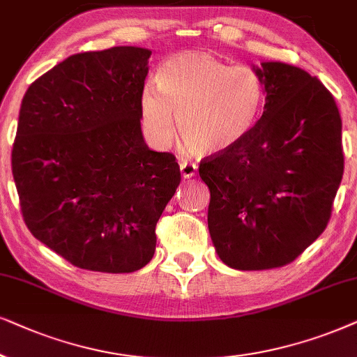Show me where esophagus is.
<instances>
[{
    "label": "esophagus",
    "instance_id": "34e87169",
    "mask_svg": "<svg viewBox=\"0 0 357 357\" xmlns=\"http://www.w3.org/2000/svg\"><path fill=\"white\" fill-rule=\"evenodd\" d=\"M179 168H181L183 178L188 179V178H192V176L196 174L197 165L191 163V161H181V163H179Z\"/></svg>",
    "mask_w": 357,
    "mask_h": 357
}]
</instances>
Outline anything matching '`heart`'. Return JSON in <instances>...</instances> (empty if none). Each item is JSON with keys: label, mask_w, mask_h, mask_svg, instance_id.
I'll use <instances>...</instances> for the list:
<instances>
[{"label": "heart", "mask_w": 357, "mask_h": 357, "mask_svg": "<svg viewBox=\"0 0 357 357\" xmlns=\"http://www.w3.org/2000/svg\"><path fill=\"white\" fill-rule=\"evenodd\" d=\"M266 101L263 78L246 65L228 66L207 52L169 56L155 83L140 93L142 127L156 149L181 139L197 153H222L243 142L259 121Z\"/></svg>", "instance_id": "obj_1"}]
</instances>
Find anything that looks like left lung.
<instances>
[{
	"label": "left lung",
	"mask_w": 357,
	"mask_h": 357,
	"mask_svg": "<svg viewBox=\"0 0 357 357\" xmlns=\"http://www.w3.org/2000/svg\"><path fill=\"white\" fill-rule=\"evenodd\" d=\"M263 116L234 149L201 160L217 255L240 271L292 263L323 234L344 171L333 94L297 66L264 61Z\"/></svg>",
	"instance_id": "obj_1"
}]
</instances>
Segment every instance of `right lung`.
Returning <instances> with one entry per match:
<instances>
[{"instance_id": "add662e5", "label": "right lung", "mask_w": 357, "mask_h": 357, "mask_svg": "<svg viewBox=\"0 0 357 357\" xmlns=\"http://www.w3.org/2000/svg\"><path fill=\"white\" fill-rule=\"evenodd\" d=\"M151 52L75 54L27 88L11 165L27 228L76 268L134 273L181 183L173 153L146 146L140 93Z\"/></svg>"}]
</instances>
